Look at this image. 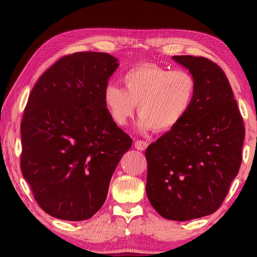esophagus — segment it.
<instances>
[{"mask_svg":"<svg viewBox=\"0 0 257 257\" xmlns=\"http://www.w3.org/2000/svg\"><path fill=\"white\" fill-rule=\"evenodd\" d=\"M147 146H149V142H146V141H142V139H139V141L135 142V147H136V149L139 151L146 150Z\"/></svg>","mask_w":257,"mask_h":257,"instance_id":"obj_1","label":"esophagus"}]
</instances>
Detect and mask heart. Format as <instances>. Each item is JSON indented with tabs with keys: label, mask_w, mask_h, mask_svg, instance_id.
<instances>
[{
	"label": "heart",
	"mask_w": 257,
	"mask_h": 257,
	"mask_svg": "<svg viewBox=\"0 0 257 257\" xmlns=\"http://www.w3.org/2000/svg\"><path fill=\"white\" fill-rule=\"evenodd\" d=\"M124 89L108 84L104 103L116 124L124 125L138 104L143 129L156 132L176 128L194 105L197 93L195 77L186 70H170L156 64H142L122 76Z\"/></svg>",
	"instance_id": "obj_1"
}]
</instances>
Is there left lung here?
<instances>
[{
  "label": "left lung",
  "instance_id": "left-lung-1",
  "mask_svg": "<svg viewBox=\"0 0 257 257\" xmlns=\"http://www.w3.org/2000/svg\"><path fill=\"white\" fill-rule=\"evenodd\" d=\"M197 82L181 122L147 147L146 194L161 216L188 221L214 213L241 164L243 120L227 76L203 56L175 55Z\"/></svg>",
  "mask_w": 257,
  "mask_h": 257
}]
</instances>
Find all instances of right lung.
I'll return each instance as SVG.
<instances>
[{
    "label": "right lung",
    "mask_w": 257,
    "mask_h": 257,
    "mask_svg": "<svg viewBox=\"0 0 257 257\" xmlns=\"http://www.w3.org/2000/svg\"><path fill=\"white\" fill-rule=\"evenodd\" d=\"M116 67V59L103 52L64 55L29 95L20 124V168L35 201L56 219L92 217L133 145L104 103Z\"/></svg>",
    "instance_id": "obj_1"
}]
</instances>
